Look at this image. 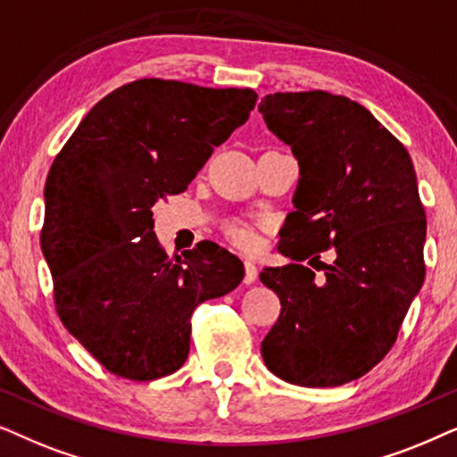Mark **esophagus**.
<instances>
[{"label":"esophagus","instance_id":"obj_1","mask_svg":"<svg viewBox=\"0 0 457 457\" xmlns=\"http://www.w3.org/2000/svg\"><path fill=\"white\" fill-rule=\"evenodd\" d=\"M257 276H259L257 263H254V261H251V259H246L245 261V282L253 284L254 279H257Z\"/></svg>","mask_w":457,"mask_h":457}]
</instances>
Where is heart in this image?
Wrapping results in <instances>:
<instances>
[{
	"mask_svg": "<svg viewBox=\"0 0 457 457\" xmlns=\"http://www.w3.org/2000/svg\"><path fill=\"white\" fill-rule=\"evenodd\" d=\"M229 234H232V238L238 242L242 248H254L259 245L257 234H254L253 228H248L246 223H234L232 228H229Z\"/></svg>",
	"mask_w": 457,
	"mask_h": 457,
	"instance_id": "heart-1",
	"label": "heart"
}]
</instances>
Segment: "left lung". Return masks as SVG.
I'll list each match as a JSON object with an SVG mask.
<instances>
[{"label":"left lung","instance_id":"left-lung-1","mask_svg":"<svg viewBox=\"0 0 457 457\" xmlns=\"http://www.w3.org/2000/svg\"><path fill=\"white\" fill-rule=\"evenodd\" d=\"M259 112L301 167L278 245L292 263L259 276L282 305L261 355L290 385L340 386L382 361L422 288L427 212L416 171L405 145L345 96L270 94ZM328 247L330 266L319 261ZM303 260L325 273L315 278Z\"/></svg>","mask_w":457,"mask_h":457}]
</instances>
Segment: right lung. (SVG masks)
<instances>
[{
    "instance_id": "obj_1",
    "label": "right lung",
    "mask_w": 457,
    "mask_h": 457,
    "mask_svg": "<svg viewBox=\"0 0 457 457\" xmlns=\"http://www.w3.org/2000/svg\"><path fill=\"white\" fill-rule=\"evenodd\" d=\"M254 104L253 89L137 79L102 97L54 158L41 228L54 303L108 372L173 374L190 353L194 309L245 278L217 245L169 257L152 206L184 192Z\"/></svg>"
}]
</instances>
